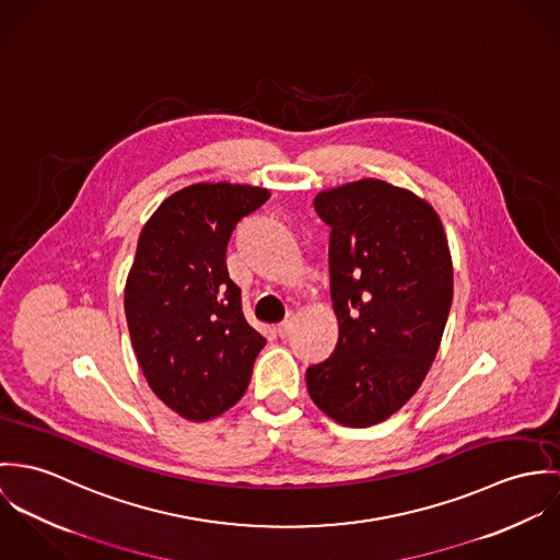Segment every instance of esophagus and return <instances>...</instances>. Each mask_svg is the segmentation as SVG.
Wrapping results in <instances>:
<instances>
[{
  "instance_id": "1",
  "label": "esophagus",
  "mask_w": 560,
  "mask_h": 560,
  "mask_svg": "<svg viewBox=\"0 0 560 560\" xmlns=\"http://www.w3.org/2000/svg\"><path fill=\"white\" fill-rule=\"evenodd\" d=\"M292 326H294V322H292V317H288L285 322H281V324L275 328V332H277L281 339H285V337L292 332Z\"/></svg>"
}]
</instances>
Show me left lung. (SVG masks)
I'll return each instance as SVG.
<instances>
[{"label":"left lung","instance_id":"obj_1","mask_svg":"<svg viewBox=\"0 0 560 560\" xmlns=\"http://www.w3.org/2000/svg\"><path fill=\"white\" fill-rule=\"evenodd\" d=\"M330 225V299L339 341L307 370L313 404L346 428L395 415L434 363L453 301V261L430 201L363 178L319 190Z\"/></svg>","mask_w":560,"mask_h":560}]
</instances>
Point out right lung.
I'll return each mask as SVG.
<instances>
[{"label":"right lung","mask_w":560,"mask_h":560,"mask_svg":"<svg viewBox=\"0 0 560 560\" xmlns=\"http://www.w3.org/2000/svg\"><path fill=\"white\" fill-rule=\"evenodd\" d=\"M268 197L197 183L170 195L139 234L125 288L130 341L152 393L187 421L230 410L266 346L243 315L225 253L236 223Z\"/></svg>","instance_id":"obj_1"}]
</instances>
